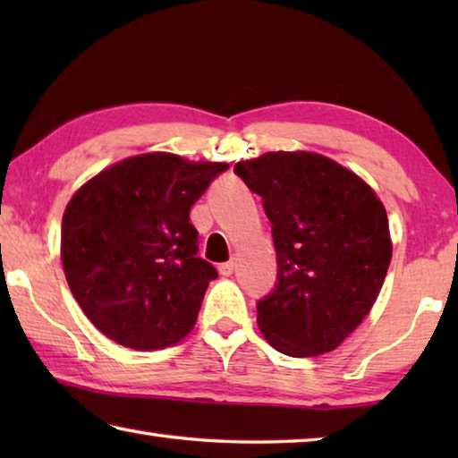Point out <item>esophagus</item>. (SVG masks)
Listing matches in <instances>:
<instances>
[{
  "label": "esophagus",
  "mask_w": 458,
  "mask_h": 458,
  "mask_svg": "<svg viewBox=\"0 0 458 458\" xmlns=\"http://www.w3.org/2000/svg\"><path fill=\"white\" fill-rule=\"evenodd\" d=\"M234 270H236V262L234 260H228V262H224V265H220V275L222 276L234 275Z\"/></svg>",
  "instance_id": "1"
}]
</instances>
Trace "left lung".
<instances>
[{"mask_svg":"<svg viewBox=\"0 0 458 458\" xmlns=\"http://www.w3.org/2000/svg\"><path fill=\"white\" fill-rule=\"evenodd\" d=\"M234 172L273 224L276 289L259 329L291 358L329 353L374 307L392 260L387 214L352 169L313 151H268Z\"/></svg>","mask_w":458,"mask_h":458,"instance_id":"1","label":"left lung"}]
</instances>
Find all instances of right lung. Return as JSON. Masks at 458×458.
I'll list each match as a JSON object with an SVG mask.
<instances>
[{
  "label": "right lung",
  "instance_id": "add662e5",
  "mask_svg": "<svg viewBox=\"0 0 458 458\" xmlns=\"http://www.w3.org/2000/svg\"><path fill=\"white\" fill-rule=\"evenodd\" d=\"M224 169L153 151L108 165L74 191L62 216V267L76 303L108 339L153 352L193 329L218 273L196 257L190 208Z\"/></svg>",
  "mask_w": 458,
  "mask_h": 458
}]
</instances>
